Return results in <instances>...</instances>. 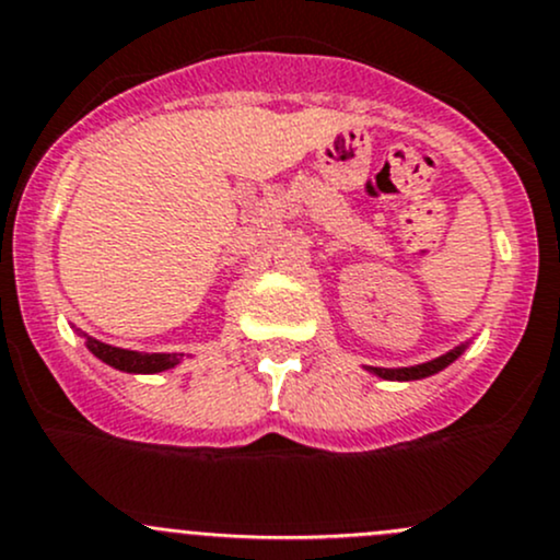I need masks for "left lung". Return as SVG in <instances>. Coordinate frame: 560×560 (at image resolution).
<instances>
[{"label":"left lung","instance_id":"1","mask_svg":"<svg viewBox=\"0 0 560 560\" xmlns=\"http://www.w3.org/2000/svg\"><path fill=\"white\" fill-rule=\"evenodd\" d=\"M469 343H472V338L453 346V349L445 351V354L429 359V362H421V364H410V368H373V364H364V370L378 375V378L384 381H421V378H429V375L440 373V370H445L451 362H456V359L467 351Z\"/></svg>","mask_w":560,"mask_h":560}]
</instances>
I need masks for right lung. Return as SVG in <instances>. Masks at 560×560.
I'll list each match as a JSON object with an SVG mask.
<instances>
[{
    "label": "right lung",
    "mask_w": 560,
    "mask_h": 560,
    "mask_svg": "<svg viewBox=\"0 0 560 560\" xmlns=\"http://www.w3.org/2000/svg\"><path fill=\"white\" fill-rule=\"evenodd\" d=\"M78 332L85 338V349L91 351L93 357L102 359L104 364L109 368L120 370V373H133V375H155V373H166V370L176 368V364L185 362V354H166V351H131V349H120V346H109L102 343V340L91 338L82 329Z\"/></svg>",
    "instance_id": "add662e5"
}]
</instances>
